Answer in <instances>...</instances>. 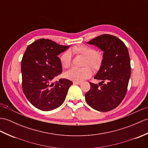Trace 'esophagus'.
I'll list each match as a JSON object with an SVG mask.
<instances>
[{
  "mask_svg": "<svg viewBox=\"0 0 148 148\" xmlns=\"http://www.w3.org/2000/svg\"><path fill=\"white\" fill-rule=\"evenodd\" d=\"M73 84H77V85H80V84H81V82H76V81H74V82H73Z\"/></svg>",
  "mask_w": 148,
  "mask_h": 148,
  "instance_id": "1",
  "label": "esophagus"
}]
</instances>
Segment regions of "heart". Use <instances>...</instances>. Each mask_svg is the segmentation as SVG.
<instances>
[{
  "mask_svg": "<svg viewBox=\"0 0 148 148\" xmlns=\"http://www.w3.org/2000/svg\"><path fill=\"white\" fill-rule=\"evenodd\" d=\"M70 52L75 56H81L84 58L83 66H86L81 69L73 68L65 74V76L71 81L81 82L90 77L92 75L91 69L98 71L100 69L103 63V56L97 52V51L91 47L85 45L73 47L70 50ZM60 63L62 66L67 69L71 65V56L69 51L64 53L60 57Z\"/></svg>",
  "mask_w": 148,
  "mask_h": 148,
  "instance_id": "obj_1",
  "label": "heart"
}]
</instances>
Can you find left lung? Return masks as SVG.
Instances as JSON below:
<instances>
[{
	"mask_svg": "<svg viewBox=\"0 0 148 148\" xmlns=\"http://www.w3.org/2000/svg\"><path fill=\"white\" fill-rule=\"evenodd\" d=\"M94 45L104 51L101 66L95 79L98 84L90 83V90L85 94L87 103L99 112H108L118 106L124 98L131 74L127 48L119 38L108 34L92 39Z\"/></svg>",
	"mask_w": 148,
	"mask_h": 148,
	"instance_id": "left-lung-1",
	"label": "left lung"
}]
</instances>
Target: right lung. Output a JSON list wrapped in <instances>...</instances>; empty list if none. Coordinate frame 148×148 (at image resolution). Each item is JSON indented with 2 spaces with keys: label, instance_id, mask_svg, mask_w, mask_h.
Masks as SVG:
<instances>
[{
  "label": "right lung",
  "instance_id": "right-lung-1",
  "mask_svg": "<svg viewBox=\"0 0 148 148\" xmlns=\"http://www.w3.org/2000/svg\"><path fill=\"white\" fill-rule=\"evenodd\" d=\"M69 47L44 38L27 46L21 60L22 88L28 101L38 109L52 110L66 99L73 82L64 78L51 82L62 72L58 56Z\"/></svg>",
  "mask_w": 148,
  "mask_h": 148
}]
</instances>
